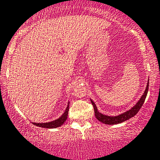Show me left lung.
Here are the masks:
<instances>
[{
	"instance_id": "8db88e82",
	"label": "left lung",
	"mask_w": 160,
	"mask_h": 160,
	"mask_svg": "<svg viewBox=\"0 0 160 160\" xmlns=\"http://www.w3.org/2000/svg\"><path fill=\"white\" fill-rule=\"evenodd\" d=\"M148 88H149V80L148 83H147V87H146V89L143 92V94L142 95L141 98L139 99V101L136 103V105L134 107L131 108V109L128 110V111L124 112V113L120 114V115H117V116H108V115H106L102 114L101 112L98 111L97 107H96V104L94 103V102L92 101V99H90L91 102H92V106L94 108V112H95V116H96V118L101 122L102 123H104V124H120V123H122L125 121L128 120V119L134 117L138 112H139L140 108H141L142 106H143V102H144L146 97H147V92H148Z\"/></svg>"
}]
</instances>
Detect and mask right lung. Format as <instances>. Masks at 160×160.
<instances>
[{"label": "right lung", "mask_w": 160, "mask_h": 160, "mask_svg": "<svg viewBox=\"0 0 160 160\" xmlns=\"http://www.w3.org/2000/svg\"><path fill=\"white\" fill-rule=\"evenodd\" d=\"M69 104L70 102H68V106H67L65 111H64L63 115L59 118L56 119V120L52 121L50 122H45V123H35L32 122L33 124L38 126V127L44 128H56L61 127L64 122H66L67 118H68V111H69Z\"/></svg>", "instance_id": "1"}]
</instances>
